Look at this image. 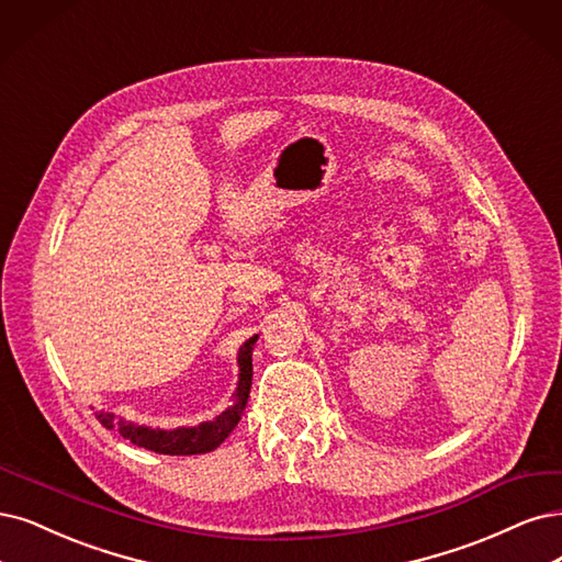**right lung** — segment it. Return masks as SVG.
<instances>
[{
  "instance_id": "obj_1",
  "label": "right lung",
  "mask_w": 562,
  "mask_h": 562,
  "mask_svg": "<svg viewBox=\"0 0 562 562\" xmlns=\"http://www.w3.org/2000/svg\"><path fill=\"white\" fill-rule=\"evenodd\" d=\"M259 336L249 338L238 349V389L234 393V403L226 412H222L217 419L203 422L194 428H173V430H161V428H148L138 426L124 419H115L113 412H97V419L103 428L117 430L124 440H130L136 447L150 449L155 453L166 456H192V453H207L217 449L232 432L238 422L240 414L249 398V386H252V347Z\"/></svg>"
}]
</instances>
